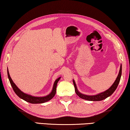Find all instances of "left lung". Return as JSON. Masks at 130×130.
Returning <instances> with one entry per match:
<instances>
[{"mask_svg":"<svg viewBox=\"0 0 130 130\" xmlns=\"http://www.w3.org/2000/svg\"><path fill=\"white\" fill-rule=\"evenodd\" d=\"M121 72H122V66L121 65L119 75H118L117 77L116 78L115 82H114V84L112 85V86L110 87L108 89L106 90L105 92L100 93H99L98 94H96V95H93V96L86 95V94H84L79 92L78 90H77L76 85V84H75L74 80H73V85H74L75 92H76L77 95L80 97V98L86 100H89V101H100V100L105 99L108 98V96H111V94L113 93L116 90V89H117L118 85H119V84L120 82V80Z\"/></svg>","mask_w":130,"mask_h":130,"instance_id":"8db88e82","label":"left lung"}]
</instances>
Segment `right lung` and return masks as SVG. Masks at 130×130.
<instances>
[{
	"label": "right lung",
	"mask_w": 130,
	"mask_h": 130,
	"mask_svg": "<svg viewBox=\"0 0 130 130\" xmlns=\"http://www.w3.org/2000/svg\"><path fill=\"white\" fill-rule=\"evenodd\" d=\"M7 75H8L11 87H12L13 89L15 92V93L16 94L19 98L22 99L23 100L32 104L43 103L46 102L52 99L56 93V89H57V83L58 82L59 79H61V77H59L57 79H56L55 82H54L53 90H52V92L50 93L48 95L44 97H35L31 96L30 94L24 93H23L22 91H21L18 88H17V86L15 85L14 83L13 82V81L12 80V79H11L10 76L8 69H7Z\"/></svg>",
	"instance_id": "1"
}]
</instances>
